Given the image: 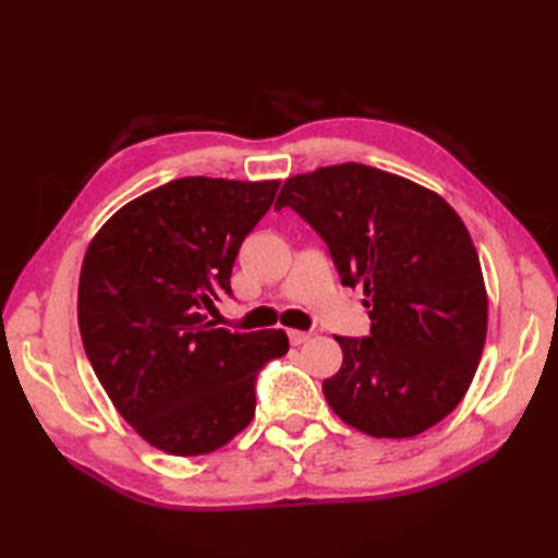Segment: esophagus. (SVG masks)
I'll return each instance as SVG.
<instances>
[{
	"label": "esophagus",
	"instance_id": "34e87169",
	"mask_svg": "<svg viewBox=\"0 0 558 558\" xmlns=\"http://www.w3.org/2000/svg\"><path fill=\"white\" fill-rule=\"evenodd\" d=\"M310 337H312V332H307V330H289V340H291L293 347L305 344Z\"/></svg>",
	"mask_w": 558,
	"mask_h": 558
}]
</instances>
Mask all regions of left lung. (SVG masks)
<instances>
[{
	"mask_svg": "<svg viewBox=\"0 0 558 558\" xmlns=\"http://www.w3.org/2000/svg\"><path fill=\"white\" fill-rule=\"evenodd\" d=\"M291 207L326 240L344 286H361L369 337H340V373L324 381L344 424L414 437L459 404L486 342L488 298L477 248L445 197L410 179L344 162L295 174Z\"/></svg>",
	"mask_w": 558,
	"mask_h": 558,
	"instance_id": "8db88e82",
	"label": "left lung"
}]
</instances>
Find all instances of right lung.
<instances>
[{
  "instance_id": "obj_1",
  "label": "right lung",
  "mask_w": 558,
  "mask_h": 558,
  "mask_svg": "<svg viewBox=\"0 0 558 558\" xmlns=\"http://www.w3.org/2000/svg\"><path fill=\"white\" fill-rule=\"evenodd\" d=\"M279 183L174 179L118 209L83 256V349L118 414L165 453L226 447L256 414L258 369L289 351L283 330L230 332L205 314L232 295Z\"/></svg>"
}]
</instances>
